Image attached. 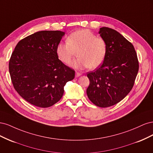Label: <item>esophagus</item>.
<instances>
[{"label":"esophagus","instance_id":"34e87169","mask_svg":"<svg viewBox=\"0 0 153 153\" xmlns=\"http://www.w3.org/2000/svg\"><path fill=\"white\" fill-rule=\"evenodd\" d=\"M82 75V73H80V72H76L75 73V76L76 77H78Z\"/></svg>","mask_w":153,"mask_h":153}]
</instances>
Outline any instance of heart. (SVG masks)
<instances>
[{
  "mask_svg": "<svg viewBox=\"0 0 153 153\" xmlns=\"http://www.w3.org/2000/svg\"><path fill=\"white\" fill-rule=\"evenodd\" d=\"M77 52L78 57L72 64L75 68H98L104 61L107 53V43L104 38L97 37L87 29L73 32L66 39V43H59L56 53L60 61L69 64Z\"/></svg>",
  "mask_w": 153,
  "mask_h": 153,
  "instance_id": "heart-1",
  "label": "heart"
}]
</instances>
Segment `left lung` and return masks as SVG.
I'll use <instances>...</instances> for the list:
<instances>
[{
  "label": "left lung",
  "mask_w": 153,
  "mask_h": 153,
  "mask_svg": "<svg viewBox=\"0 0 153 153\" xmlns=\"http://www.w3.org/2000/svg\"><path fill=\"white\" fill-rule=\"evenodd\" d=\"M99 33L107 43V53L98 68L87 73V94L95 105L105 108L117 104L131 91L139 64L133 45L119 32L104 27Z\"/></svg>",
  "instance_id": "8db88e82"
}]
</instances>
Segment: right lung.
I'll return each instance as SVG.
<instances>
[{
  "label": "right lung",
  "mask_w": 153,
  "mask_h": 153,
  "mask_svg": "<svg viewBox=\"0 0 153 153\" xmlns=\"http://www.w3.org/2000/svg\"><path fill=\"white\" fill-rule=\"evenodd\" d=\"M64 32H37L18 43L9 62L15 89L30 104L41 108L61 99L66 82L75 78V70L65 65L56 53Z\"/></svg>",
  "instance_id": "add662e5"
}]
</instances>
